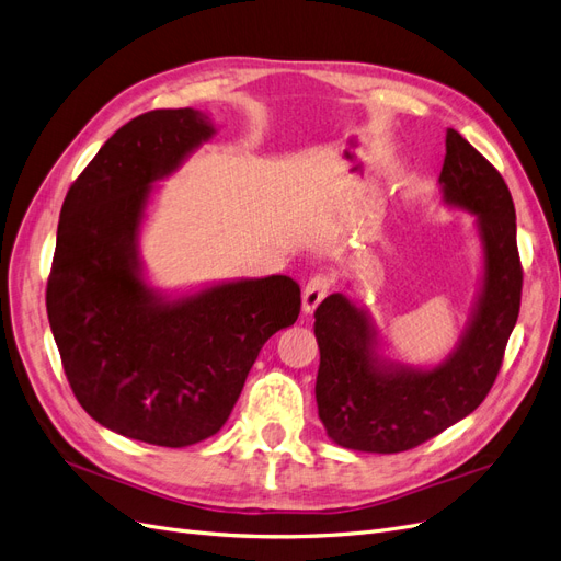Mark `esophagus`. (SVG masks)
<instances>
[{"label":"esophagus","mask_w":561,"mask_h":561,"mask_svg":"<svg viewBox=\"0 0 561 561\" xmlns=\"http://www.w3.org/2000/svg\"><path fill=\"white\" fill-rule=\"evenodd\" d=\"M328 293H330V278L328 276H313L307 283V287H304L301 311L311 316L318 309V304L328 297Z\"/></svg>","instance_id":"1"}]
</instances>
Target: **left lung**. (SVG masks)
<instances>
[{
  "label": "left lung",
  "instance_id": "8db88e82",
  "mask_svg": "<svg viewBox=\"0 0 561 561\" xmlns=\"http://www.w3.org/2000/svg\"><path fill=\"white\" fill-rule=\"evenodd\" d=\"M439 194L474 215L482 280L468 325L443 363L412 367L383 353L369 311L334 293L316 309L320 367L318 416L334 445L398 454L454 426L480 407L496 381L519 316L522 264L513 196L501 173L461 133L447 130Z\"/></svg>",
  "mask_w": 561,
  "mask_h": 561
}]
</instances>
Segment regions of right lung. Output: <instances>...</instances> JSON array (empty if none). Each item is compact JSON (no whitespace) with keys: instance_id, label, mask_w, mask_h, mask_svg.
<instances>
[{"instance_id":"obj_1","label":"right lung","mask_w":561,"mask_h":561,"mask_svg":"<svg viewBox=\"0 0 561 561\" xmlns=\"http://www.w3.org/2000/svg\"><path fill=\"white\" fill-rule=\"evenodd\" d=\"M215 135L198 110L135 116L65 196L46 285L67 381L100 426L190 447L225 426L271 334L295 325L287 276L236 278L168 295L151 287L140 229L157 182Z\"/></svg>"}]
</instances>
